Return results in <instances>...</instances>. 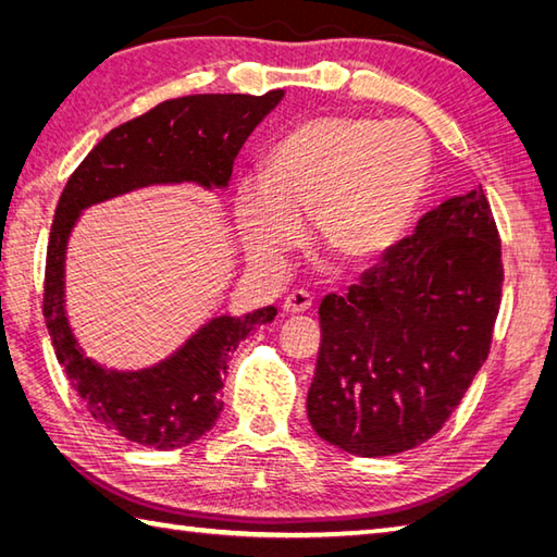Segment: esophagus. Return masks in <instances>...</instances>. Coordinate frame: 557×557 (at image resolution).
I'll list each match as a JSON object with an SVG mask.
<instances>
[{
  "mask_svg": "<svg viewBox=\"0 0 557 557\" xmlns=\"http://www.w3.org/2000/svg\"><path fill=\"white\" fill-rule=\"evenodd\" d=\"M313 306V297L309 292H304V289H297V292H292V294H287L285 297V301H282V309H285V313H304V311H309Z\"/></svg>",
  "mask_w": 557,
  "mask_h": 557,
  "instance_id": "34e87169",
  "label": "esophagus"
}]
</instances>
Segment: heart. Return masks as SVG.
<instances>
[{
    "mask_svg": "<svg viewBox=\"0 0 557 557\" xmlns=\"http://www.w3.org/2000/svg\"><path fill=\"white\" fill-rule=\"evenodd\" d=\"M431 176V146L411 122L315 114L282 136L265 172L234 191L248 260L277 272L301 244L311 212L315 244L342 265L381 258L405 234Z\"/></svg>",
    "mask_w": 557,
    "mask_h": 557,
    "instance_id": "obj_1",
    "label": "heart"
}]
</instances>
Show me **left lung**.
<instances>
[{
	"mask_svg": "<svg viewBox=\"0 0 557 557\" xmlns=\"http://www.w3.org/2000/svg\"><path fill=\"white\" fill-rule=\"evenodd\" d=\"M500 289V236L481 186L421 215L345 297L321 301L313 431L359 457L429 441L488 357Z\"/></svg>",
	"mask_w": 557,
	"mask_h": 557,
	"instance_id": "left-lung-1",
	"label": "left lung"
}]
</instances>
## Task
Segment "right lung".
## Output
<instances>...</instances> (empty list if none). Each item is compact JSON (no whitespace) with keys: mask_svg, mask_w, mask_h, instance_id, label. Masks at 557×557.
<instances>
[{"mask_svg":"<svg viewBox=\"0 0 557 557\" xmlns=\"http://www.w3.org/2000/svg\"><path fill=\"white\" fill-rule=\"evenodd\" d=\"M285 90L265 96L210 92L160 102L138 120L112 128L88 152L59 198L47 244L42 315L57 359L83 405L104 429L156 449L198 441L222 411V377L236 345L272 323L275 306L244 315H212L170 357L120 371L88 357L66 313V251L83 210L148 186L196 184L224 191L236 152Z\"/></svg>","mask_w":557,"mask_h":557,"instance_id":"1","label":"right lung"}]
</instances>
